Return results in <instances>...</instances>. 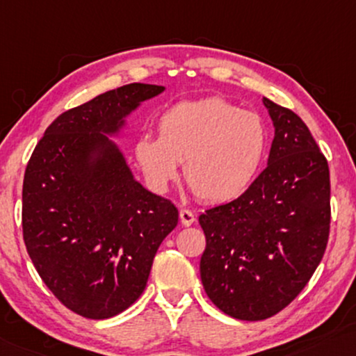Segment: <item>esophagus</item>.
Returning a JSON list of instances; mask_svg holds the SVG:
<instances>
[{"mask_svg": "<svg viewBox=\"0 0 356 356\" xmlns=\"http://www.w3.org/2000/svg\"><path fill=\"white\" fill-rule=\"evenodd\" d=\"M179 218H180V222H182V226H192L195 222V214L190 211V209H180Z\"/></svg>", "mask_w": 356, "mask_h": 356, "instance_id": "1", "label": "esophagus"}]
</instances>
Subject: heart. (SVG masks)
<instances>
[{"mask_svg": "<svg viewBox=\"0 0 356 356\" xmlns=\"http://www.w3.org/2000/svg\"><path fill=\"white\" fill-rule=\"evenodd\" d=\"M269 147V130L254 111L222 98L180 103L158 119V137L142 135L135 161L154 190H166L179 176L200 200L224 203L253 184Z\"/></svg>", "mask_w": 356, "mask_h": 356, "instance_id": "1", "label": "heart"}]
</instances>
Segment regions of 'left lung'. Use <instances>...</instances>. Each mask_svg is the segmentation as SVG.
Listing matches in <instances>:
<instances>
[{"label":"left lung","instance_id":"1","mask_svg":"<svg viewBox=\"0 0 356 356\" xmlns=\"http://www.w3.org/2000/svg\"><path fill=\"white\" fill-rule=\"evenodd\" d=\"M263 103L274 124L266 169L238 198L198 218L204 292L242 321L271 318L293 302L321 263L330 227L326 156L297 114Z\"/></svg>","mask_w":356,"mask_h":356}]
</instances>
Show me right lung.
<instances>
[{"label":"right lung","instance_id":"add662e5","mask_svg":"<svg viewBox=\"0 0 356 356\" xmlns=\"http://www.w3.org/2000/svg\"><path fill=\"white\" fill-rule=\"evenodd\" d=\"M159 85L129 83L51 122L29 159L22 234L44 285L71 312L106 319L147 287L153 258L177 226L169 200L143 188L104 134Z\"/></svg>","mask_w":356,"mask_h":356}]
</instances>
